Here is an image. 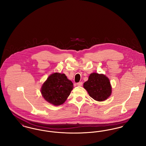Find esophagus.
Segmentation results:
<instances>
[{"mask_svg": "<svg viewBox=\"0 0 146 146\" xmlns=\"http://www.w3.org/2000/svg\"><path fill=\"white\" fill-rule=\"evenodd\" d=\"M76 85H77V86H82V85H83V82H79V83H78L76 84Z\"/></svg>", "mask_w": 146, "mask_h": 146, "instance_id": "esophagus-1", "label": "esophagus"}]
</instances>
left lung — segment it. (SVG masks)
Wrapping results in <instances>:
<instances>
[{
    "label": "left lung",
    "mask_w": 146,
    "mask_h": 146,
    "mask_svg": "<svg viewBox=\"0 0 146 146\" xmlns=\"http://www.w3.org/2000/svg\"><path fill=\"white\" fill-rule=\"evenodd\" d=\"M83 86L90 96L97 101H104L111 95L110 80L103 74L91 73L88 80L84 83Z\"/></svg>",
    "instance_id": "1"
}]
</instances>
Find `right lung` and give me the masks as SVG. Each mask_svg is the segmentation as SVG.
<instances>
[{"label": "right lung", "mask_w": 146, "mask_h": 146, "mask_svg": "<svg viewBox=\"0 0 146 146\" xmlns=\"http://www.w3.org/2000/svg\"><path fill=\"white\" fill-rule=\"evenodd\" d=\"M73 84L64 74L54 73L48 78L41 88L44 98L54 106L63 104L70 96Z\"/></svg>", "instance_id": "right-lung-1"}]
</instances>
